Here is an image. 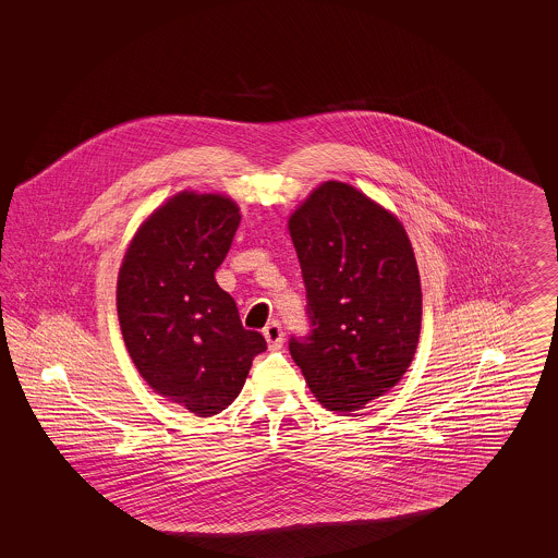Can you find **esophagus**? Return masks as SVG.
Listing matches in <instances>:
<instances>
[{
	"label": "esophagus",
	"instance_id": "esophagus-1",
	"mask_svg": "<svg viewBox=\"0 0 558 558\" xmlns=\"http://www.w3.org/2000/svg\"><path fill=\"white\" fill-rule=\"evenodd\" d=\"M264 337H266L267 343L271 349H280L282 347V337H284V332H282V326H280V322H269L266 328H264Z\"/></svg>",
	"mask_w": 558,
	"mask_h": 558
}]
</instances>
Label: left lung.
Segmentation results:
<instances>
[{
  "label": "left lung",
  "instance_id": "1",
  "mask_svg": "<svg viewBox=\"0 0 558 558\" xmlns=\"http://www.w3.org/2000/svg\"><path fill=\"white\" fill-rule=\"evenodd\" d=\"M289 232L314 326L291 339L292 360L324 408L355 412L414 360L423 291L412 242L396 213L335 180L291 213Z\"/></svg>",
  "mask_w": 558,
  "mask_h": 558
}]
</instances>
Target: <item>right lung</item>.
I'll return each mask as SVG.
<instances>
[{
	"label": "right lung",
	"mask_w": 558,
	"mask_h": 558,
	"mask_svg": "<svg viewBox=\"0 0 558 558\" xmlns=\"http://www.w3.org/2000/svg\"><path fill=\"white\" fill-rule=\"evenodd\" d=\"M239 223L230 196L182 190L140 223L117 278L119 324L140 376L201 418L239 398L267 349L215 282Z\"/></svg>",
	"instance_id": "obj_1"
}]
</instances>
